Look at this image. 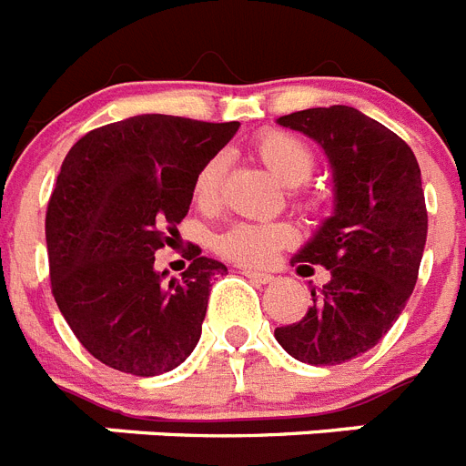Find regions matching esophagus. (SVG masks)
<instances>
[{
	"label": "esophagus",
	"mask_w": 466,
	"mask_h": 466,
	"mask_svg": "<svg viewBox=\"0 0 466 466\" xmlns=\"http://www.w3.org/2000/svg\"><path fill=\"white\" fill-rule=\"evenodd\" d=\"M242 276H248L249 280H255V283H261V286H264V283H271V280H274V276H271V274H264V271H252V268H248V267H242Z\"/></svg>",
	"instance_id": "34e87169"
}]
</instances>
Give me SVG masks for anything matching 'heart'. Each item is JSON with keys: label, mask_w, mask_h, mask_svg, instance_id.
<instances>
[{"label": "heart", "mask_w": 466, "mask_h": 466, "mask_svg": "<svg viewBox=\"0 0 466 466\" xmlns=\"http://www.w3.org/2000/svg\"><path fill=\"white\" fill-rule=\"evenodd\" d=\"M255 152L271 176L288 187L302 186L314 171L311 149L290 133H280V130L261 133L255 142ZM224 176V155H214L199 167L198 176L192 180V198L202 209L217 207ZM295 240H298V230L286 221H268V224L240 221L218 233L214 248L218 255L242 267H267L279 257L280 249L290 248Z\"/></svg>", "instance_id": "obj_1"}]
</instances>
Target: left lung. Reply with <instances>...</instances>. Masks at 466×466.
<instances>
[{
  "label": "left lung",
  "mask_w": 466,
  "mask_h": 466,
  "mask_svg": "<svg viewBox=\"0 0 466 466\" xmlns=\"http://www.w3.org/2000/svg\"><path fill=\"white\" fill-rule=\"evenodd\" d=\"M324 149L333 176V211L290 259L329 268L311 288L302 321L274 330L288 355L311 367L355 360L398 321L417 283L426 217L417 157L383 123L352 106H317L279 118Z\"/></svg>",
  "instance_id": "1"
}]
</instances>
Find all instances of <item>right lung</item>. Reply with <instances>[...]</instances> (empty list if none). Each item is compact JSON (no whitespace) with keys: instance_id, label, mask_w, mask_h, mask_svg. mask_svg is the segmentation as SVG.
I'll return each mask as SVG.
<instances>
[{"instance_id":"add662e5","label":"right lung","mask_w":466,"mask_h":466,"mask_svg":"<svg viewBox=\"0 0 466 466\" xmlns=\"http://www.w3.org/2000/svg\"><path fill=\"white\" fill-rule=\"evenodd\" d=\"M238 128L140 114L90 130L61 164L45 218L52 293L83 348L106 367L159 376L198 345L211 279L228 268L192 248L183 279L167 280L155 252L178 233L199 167Z\"/></svg>"}]
</instances>
